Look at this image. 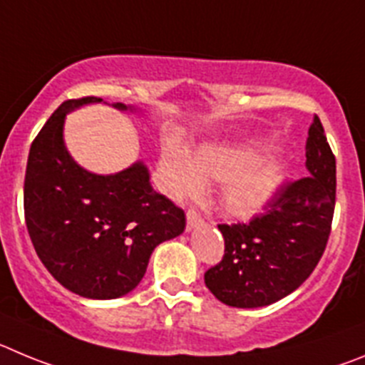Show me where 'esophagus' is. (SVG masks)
<instances>
[{
	"instance_id": "1",
	"label": "esophagus",
	"mask_w": 365,
	"mask_h": 365,
	"mask_svg": "<svg viewBox=\"0 0 365 365\" xmlns=\"http://www.w3.org/2000/svg\"><path fill=\"white\" fill-rule=\"evenodd\" d=\"M185 218H187V231H195L196 227H200V225L203 223V220L200 218L196 209H189V211L185 212Z\"/></svg>"
}]
</instances>
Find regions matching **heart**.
Here are the masks:
<instances>
[{"label":"heart","instance_id":"obj_1","mask_svg":"<svg viewBox=\"0 0 365 365\" xmlns=\"http://www.w3.org/2000/svg\"><path fill=\"white\" fill-rule=\"evenodd\" d=\"M262 142L205 143L187 154L165 145L158 162L163 192L175 200L198 196L205 182H223L220 207L232 220L249 222L271 205L284 183V165L267 156Z\"/></svg>","mask_w":365,"mask_h":365}]
</instances>
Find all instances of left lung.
Masks as SVG:
<instances>
[{"mask_svg": "<svg viewBox=\"0 0 365 365\" xmlns=\"http://www.w3.org/2000/svg\"><path fill=\"white\" fill-rule=\"evenodd\" d=\"M309 176L285 183L265 215L245 225H218L222 262L205 272L207 289L222 304L255 309L297 291L317 267L331 232L336 162L318 116L305 142Z\"/></svg>", "mask_w": 365, "mask_h": 365, "instance_id": "obj_1", "label": "left lung"}]
</instances>
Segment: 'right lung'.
Wrapping results in <instances>:
<instances>
[{"label": "right lung", "instance_id": "obj_1", "mask_svg": "<svg viewBox=\"0 0 365 365\" xmlns=\"http://www.w3.org/2000/svg\"><path fill=\"white\" fill-rule=\"evenodd\" d=\"M101 101H63L48 118L31 145L23 202L32 245L52 277L83 298L113 300L142 282L156 245L183 232L185 215L153 189L142 160L98 175L72 158L65 118ZM109 105L142 114L133 105Z\"/></svg>", "mask_w": 365, "mask_h": 365}]
</instances>
